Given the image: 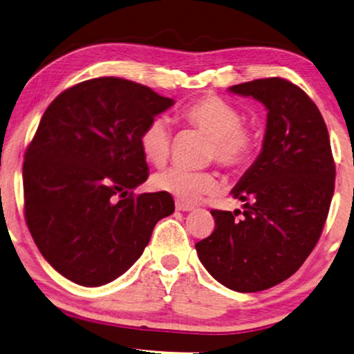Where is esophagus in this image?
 Instances as JSON below:
<instances>
[{
    "instance_id": "esophagus-1",
    "label": "esophagus",
    "mask_w": 354,
    "mask_h": 354,
    "mask_svg": "<svg viewBox=\"0 0 354 354\" xmlns=\"http://www.w3.org/2000/svg\"><path fill=\"white\" fill-rule=\"evenodd\" d=\"M176 209L180 210V212H188V210H193V205L185 203V201H176Z\"/></svg>"
}]
</instances>
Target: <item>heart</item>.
I'll use <instances>...</instances> for the list:
<instances>
[{
    "label": "heart",
    "mask_w": 354,
    "mask_h": 354,
    "mask_svg": "<svg viewBox=\"0 0 354 354\" xmlns=\"http://www.w3.org/2000/svg\"><path fill=\"white\" fill-rule=\"evenodd\" d=\"M185 127L207 136L205 160L215 161L232 174L245 172L259 153L261 136L253 124L243 120L241 109L220 96L207 95L188 102L180 111ZM139 145L147 161L166 165L172 153L174 136L165 117H153L139 134ZM158 192L192 203L216 188V177L210 171H188L171 167L153 177Z\"/></svg>",
    "instance_id": "b5f03b06"
}]
</instances>
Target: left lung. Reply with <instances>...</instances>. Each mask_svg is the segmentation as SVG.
<instances>
[{
	"label": "left lung",
	"mask_w": 354,
	"mask_h": 354,
	"mask_svg": "<svg viewBox=\"0 0 354 354\" xmlns=\"http://www.w3.org/2000/svg\"><path fill=\"white\" fill-rule=\"evenodd\" d=\"M230 90L268 109L264 144L232 189L245 203L243 212L210 210L215 230L196 252L221 285L254 292L291 277L317 245L334 194L335 162L322 112L297 85L268 77Z\"/></svg>",
	"instance_id": "1"
}]
</instances>
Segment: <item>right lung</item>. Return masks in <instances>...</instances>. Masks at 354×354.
<instances>
[{"label":"right lung","mask_w":354,"mask_h":354,"mask_svg":"<svg viewBox=\"0 0 354 354\" xmlns=\"http://www.w3.org/2000/svg\"><path fill=\"white\" fill-rule=\"evenodd\" d=\"M172 104L145 85L96 77L46 109L25 151V221L42 257L68 280H115L174 212L171 194L133 192L149 177L139 134Z\"/></svg>","instance_id":"add662e5"}]
</instances>
